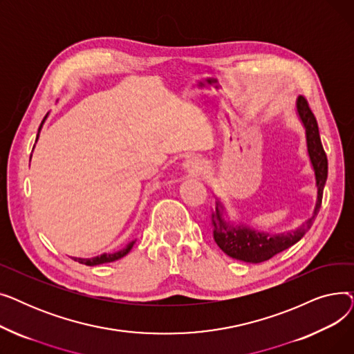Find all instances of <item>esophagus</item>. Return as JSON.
Here are the masks:
<instances>
[{"label": "esophagus", "instance_id": "1", "mask_svg": "<svg viewBox=\"0 0 354 354\" xmlns=\"http://www.w3.org/2000/svg\"><path fill=\"white\" fill-rule=\"evenodd\" d=\"M183 169L187 171L189 175H198L203 169V163L198 156H191L183 162Z\"/></svg>", "mask_w": 354, "mask_h": 354}]
</instances>
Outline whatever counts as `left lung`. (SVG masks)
I'll list each match as a JSON object with an SVG mask.
<instances>
[{"mask_svg": "<svg viewBox=\"0 0 354 354\" xmlns=\"http://www.w3.org/2000/svg\"><path fill=\"white\" fill-rule=\"evenodd\" d=\"M295 104L297 113H299V118L306 129L307 152L315 175V187H317V201H315L313 215L301 227L295 228L294 231L271 235L268 232H259L244 225H231L230 222L224 219V205L216 201L215 212L212 214L214 239L222 251L231 258L239 259V261L258 264L292 247L311 228L313 221L320 211L323 189L327 180V156L322 145L317 120H315L313 111L310 110L307 100L303 96H299Z\"/></svg>", "mask_w": 354, "mask_h": 354, "instance_id": "obj_1", "label": "left lung"}]
</instances>
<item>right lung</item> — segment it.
Masks as SVG:
<instances>
[{"label":"right lung","mask_w":354,"mask_h":354,"mask_svg":"<svg viewBox=\"0 0 354 354\" xmlns=\"http://www.w3.org/2000/svg\"><path fill=\"white\" fill-rule=\"evenodd\" d=\"M46 118H47V116H46ZM46 118L43 119V122H41V124H40V127H39V133H37V139H39L40 130H41V127H43V123H44ZM37 139H35V142H37ZM135 243H136V241H130V243H129L124 248H122V250H119V251H115V252H110V254L104 252V254H102V255L93 257V258H76V257H73V259H74V261H79L80 264L90 266V267L99 266V264H104V263H111V261H116V259H120L122 257H124L130 250H132V247H133Z\"/></svg>","instance_id":"add662e5"}]
</instances>
